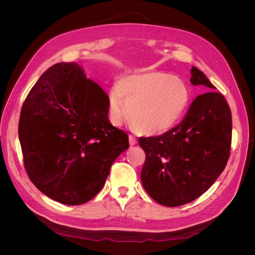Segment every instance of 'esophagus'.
I'll return each instance as SVG.
<instances>
[{
    "instance_id": "esophagus-1",
    "label": "esophagus",
    "mask_w": 255,
    "mask_h": 255,
    "mask_svg": "<svg viewBox=\"0 0 255 255\" xmlns=\"http://www.w3.org/2000/svg\"><path fill=\"white\" fill-rule=\"evenodd\" d=\"M128 141H129V145H135L137 143V139L133 135L128 136Z\"/></svg>"
}]
</instances>
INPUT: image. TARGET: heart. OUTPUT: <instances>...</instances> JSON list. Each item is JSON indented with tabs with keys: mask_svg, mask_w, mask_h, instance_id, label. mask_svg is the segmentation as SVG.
Wrapping results in <instances>:
<instances>
[{
	"mask_svg": "<svg viewBox=\"0 0 255 255\" xmlns=\"http://www.w3.org/2000/svg\"><path fill=\"white\" fill-rule=\"evenodd\" d=\"M189 103L187 85L171 74L159 71L127 76L109 94L113 125L120 127L130 117L136 130L149 135L163 134L172 128Z\"/></svg>",
	"mask_w": 255,
	"mask_h": 255,
	"instance_id": "1",
	"label": "heart"
}]
</instances>
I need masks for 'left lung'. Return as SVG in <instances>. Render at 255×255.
I'll use <instances>...</instances> for the list:
<instances>
[{
    "mask_svg": "<svg viewBox=\"0 0 255 255\" xmlns=\"http://www.w3.org/2000/svg\"><path fill=\"white\" fill-rule=\"evenodd\" d=\"M190 83L215 89L192 67ZM232 140L231 110L219 92L208 91L192 101L179 126L159 136L140 137L145 152L142 186L161 205L189 203L210 188L225 170Z\"/></svg>",
    "mask_w": 255,
    "mask_h": 255,
    "instance_id": "8db88e82",
    "label": "left lung"
}]
</instances>
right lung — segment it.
<instances>
[{
    "mask_svg": "<svg viewBox=\"0 0 255 255\" xmlns=\"http://www.w3.org/2000/svg\"><path fill=\"white\" fill-rule=\"evenodd\" d=\"M19 140L29 180L67 205L94 198L128 148V134L110 122L106 92L76 63L53 65L30 89Z\"/></svg>",
    "mask_w": 255,
    "mask_h": 255,
    "instance_id": "add662e5",
    "label": "right lung"
}]
</instances>
